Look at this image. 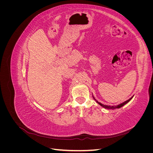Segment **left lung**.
Returning a JSON list of instances; mask_svg holds the SVG:
<instances>
[{"instance_id": "obj_1", "label": "left lung", "mask_w": 153, "mask_h": 153, "mask_svg": "<svg viewBox=\"0 0 153 153\" xmlns=\"http://www.w3.org/2000/svg\"><path fill=\"white\" fill-rule=\"evenodd\" d=\"M133 97V96H132L131 98H130L129 100H126V101H125L124 102H123V103H121V104H119V105H116V106H108V105H103V104H102V103H101L98 102V101H97V100L94 98V97H93V98L94 99V100L96 101L97 103H98L99 105H100L101 106H103V107L105 108H106V109H115V108H121V107H122L123 106H124L125 104L128 103L129 102V101L132 99Z\"/></svg>"}]
</instances>
